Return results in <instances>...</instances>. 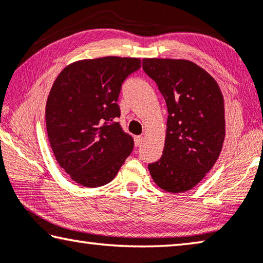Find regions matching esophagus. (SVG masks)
I'll return each mask as SVG.
<instances>
[{
	"instance_id": "34e87169",
	"label": "esophagus",
	"mask_w": 263,
	"mask_h": 263,
	"mask_svg": "<svg viewBox=\"0 0 263 263\" xmlns=\"http://www.w3.org/2000/svg\"><path fill=\"white\" fill-rule=\"evenodd\" d=\"M141 141H143V136H136L135 137V145L137 147H138L139 145L141 144Z\"/></svg>"
}]
</instances>
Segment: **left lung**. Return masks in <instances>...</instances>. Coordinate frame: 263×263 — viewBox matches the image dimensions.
Wrapping results in <instances>:
<instances>
[{
	"label": "left lung",
	"mask_w": 263,
	"mask_h": 263,
	"mask_svg": "<svg viewBox=\"0 0 263 263\" xmlns=\"http://www.w3.org/2000/svg\"><path fill=\"white\" fill-rule=\"evenodd\" d=\"M143 69L167 105L162 156L148 164L160 189L180 193L199 184L213 167L224 140L223 97L218 83L193 62L145 58Z\"/></svg>",
	"instance_id": "obj_1"
}]
</instances>
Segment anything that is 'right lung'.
<instances>
[{
	"mask_svg": "<svg viewBox=\"0 0 263 263\" xmlns=\"http://www.w3.org/2000/svg\"><path fill=\"white\" fill-rule=\"evenodd\" d=\"M140 63L115 56L79 61L53 83L45 107L49 141L58 164L78 184L106 185L131 154L135 143L117 122V102Z\"/></svg>",
	"mask_w": 263,
	"mask_h": 263,
	"instance_id": "obj_1",
	"label": "right lung"
}]
</instances>
